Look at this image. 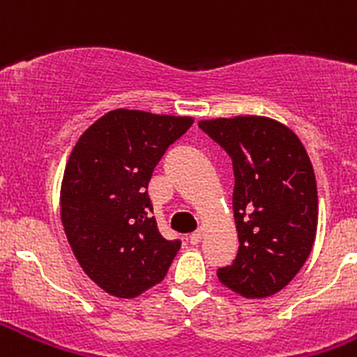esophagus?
<instances>
[{
  "label": "esophagus",
  "mask_w": 357,
  "mask_h": 357,
  "mask_svg": "<svg viewBox=\"0 0 357 357\" xmlns=\"http://www.w3.org/2000/svg\"><path fill=\"white\" fill-rule=\"evenodd\" d=\"M202 234H204V230H202V229L195 230L193 234L189 236V241H191V245H198V243H200V239H202Z\"/></svg>",
  "instance_id": "obj_1"
}]
</instances>
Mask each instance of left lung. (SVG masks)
<instances>
[{
	"label": "left lung",
	"mask_w": 357,
	"mask_h": 357,
	"mask_svg": "<svg viewBox=\"0 0 357 357\" xmlns=\"http://www.w3.org/2000/svg\"><path fill=\"white\" fill-rule=\"evenodd\" d=\"M232 159L239 248L218 268L223 286L264 298L288 286L311 254L318 223L313 164L288 127L261 116L200 121Z\"/></svg>",
	"instance_id": "obj_1"
}]
</instances>
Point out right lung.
<instances>
[{"label": "right lung", "mask_w": 357, "mask_h": 357, "mask_svg": "<svg viewBox=\"0 0 357 357\" xmlns=\"http://www.w3.org/2000/svg\"><path fill=\"white\" fill-rule=\"evenodd\" d=\"M191 118L118 109L93 123L73 148L61 216L73 254L102 289L132 298L166 277L181 239L157 229L151 173Z\"/></svg>", "instance_id": "obj_1"}]
</instances>
